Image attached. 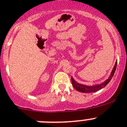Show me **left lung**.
Segmentation results:
<instances>
[{"label":"left lung","mask_w":127,"mask_h":127,"mask_svg":"<svg viewBox=\"0 0 127 127\" xmlns=\"http://www.w3.org/2000/svg\"><path fill=\"white\" fill-rule=\"evenodd\" d=\"M116 65H117V62H116V64L114 65V68H113L111 73V75H110V76L109 77L108 79L106 81H105L104 83L100 84V85H95V86H86V85H81V84L78 83H77L72 77H71V81L72 84V86H74V88L76 90L82 93H93L95 92H97V91L100 90H101L102 88H104V87H105V86L109 83L111 79H112V77H113V75H114V72H115Z\"/></svg>","instance_id":"left-lung-1"}]
</instances>
